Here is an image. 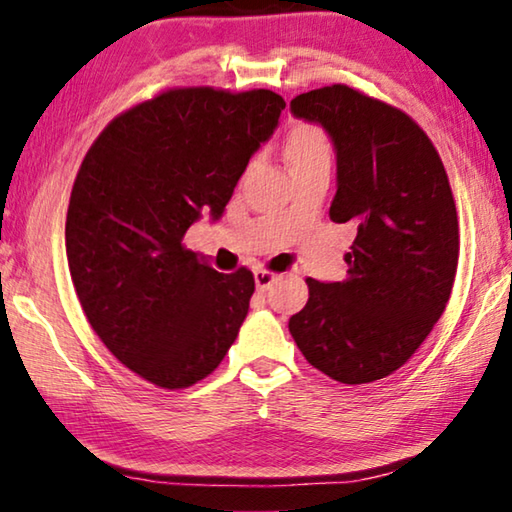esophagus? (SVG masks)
I'll list each match as a JSON object with an SVG mask.
<instances>
[{"label":"esophagus","instance_id":"esophagus-1","mask_svg":"<svg viewBox=\"0 0 512 512\" xmlns=\"http://www.w3.org/2000/svg\"><path fill=\"white\" fill-rule=\"evenodd\" d=\"M277 282V275L271 271H264V268H257L255 271V287L257 291H268Z\"/></svg>","mask_w":512,"mask_h":512}]
</instances>
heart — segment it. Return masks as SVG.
Segmentation results:
<instances>
[{
	"label": "heart",
	"mask_w": 512,
	"mask_h": 512,
	"mask_svg": "<svg viewBox=\"0 0 512 512\" xmlns=\"http://www.w3.org/2000/svg\"><path fill=\"white\" fill-rule=\"evenodd\" d=\"M287 158L291 167L307 162H329V144L325 133L316 126H298L287 140Z\"/></svg>",
	"instance_id": "obj_1"
}]
</instances>
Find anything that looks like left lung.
I'll return each instance as SVG.
<instances>
[{
    "mask_svg": "<svg viewBox=\"0 0 512 512\" xmlns=\"http://www.w3.org/2000/svg\"><path fill=\"white\" fill-rule=\"evenodd\" d=\"M291 112L332 140L329 219L357 237L343 282L307 277L309 300L289 332L341 384L384 379L427 339L454 287L458 219L443 160L409 115L348 85L298 94Z\"/></svg>",
    "mask_w": 512,
    "mask_h": 512,
    "instance_id": "8db88e82",
    "label": "left lung"
}]
</instances>
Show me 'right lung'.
<instances>
[{"label": "right lung", "mask_w": 512, "mask_h": 512, "mask_svg": "<svg viewBox=\"0 0 512 512\" xmlns=\"http://www.w3.org/2000/svg\"><path fill=\"white\" fill-rule=\"evenodd\" d=\"M287 103L271 90L178 88L103 128L76 173L65 223L76 296L103 345L160 388L205 379L235 343L255 291L183 246L219 221Z\"/></svg>", "instance_id": "obj_1"}]
</instances>
